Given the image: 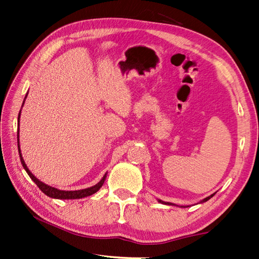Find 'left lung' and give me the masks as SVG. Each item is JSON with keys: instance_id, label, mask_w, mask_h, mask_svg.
<instances>
[{"instance_id": "8db88e82", "label": "left lung", "mask_w": 259, "mask_h": 259, "mask_svg": "<svg viewBox=\"0 0 259 259\" xmlns=\"http://www.w3.org/2000/svg\"><path fill=\"white\" fill-rule=\"evenodd\" d=\"M214 194H216V192H214ZM214 194H212V195H210V196H208L207 198H205V199H202V200L200 201V203H201V202H206L207 200L210 199V198H211ZM158 201H159V202H161V203H164V205H172V206H176L175 203H171V202H166V201H162V200H160V199H158ZM181 207H184V208H185V207H189V206H181Z\"/></svg>"}]
</instances>
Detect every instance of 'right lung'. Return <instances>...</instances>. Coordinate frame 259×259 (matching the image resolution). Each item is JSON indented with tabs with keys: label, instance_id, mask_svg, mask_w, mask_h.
Returning <instances> with one entry per match:
<instances>
[{
	"label": "right lung",
	"instance_id": "obj_1",
	"mask_svg": "<svg viewBox=\"0 0 259 259\" xmlns=\"http://www.w3.org/2000/svg\"><path fill=\"white\" fill-rule=\"evenodd\" d=\"M27 96V93H26ZM25 96V98H26ZM24 98V100H25ZM23 104H24V101H23ZM23 104H22V107H23ZM20 114H21V110H20V113H19V118H18V122L20 124ZM18 148H19V155H20V160H21V163L22 166H23V168L25 169V171L27 172V175L30 176V178L34 181L35 185L38 187V188L41 189V191L43 192V194L51 197V198H56V199H80V198H84V197H88V196H91L93 194H96V192L101 188L104 180H106V177H107V174L103 176V178L99 181V183L95 186L90 187V188H85V189H81V190H73V191H68V190H59L57 188H54V187H51V186H48L46 185L45 183H42V181L38 180L34 175H33L29 168L26 167V164L24 162V159L23 157H22V153H21V150H20V142H19V131H18Z\"/></svg>",
	"mask_w": 259,
	"mask_h": 259
}]
</instances>
